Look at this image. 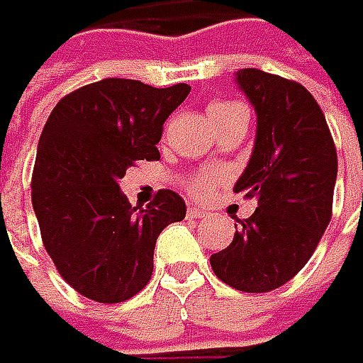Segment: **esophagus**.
Masks as SVG:
<instances>
[{"label":"esophagus","mask_w":363,"mask_h":363,"mask_svg":"<svg viewBox=\"0 0 363 363\" xmlns=\"http://www.w3.org/2000/svg\"><path fill=\"white\" fill-rule=\"evenodd\" d=\"M186 218H191V220H201V218H207V211H205V209H199V207H195V205H189V209H186Z\"/></svg>","instance_id":"esophagus-1"}]
</instances>
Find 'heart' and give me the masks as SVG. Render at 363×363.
I'll use <instances>...</instances> for the list:
<instances>
[{
  "label": "heart",
  "mask_w": 363,
  "mask_h": 363,
  "mask_svg": "<svg viewBox=\"0 0 363 363\" xmlns=\"http://www.w3.org/2000/svg\"><path fill=\"white\" fill-rule=\"evenodd\" d=\"M238 104H211L209 106V117H216L220 113H225L230 108H234ZM224 181V172L222 170H213V168H203L199 172L191 174L186 181H184V189L189 195H193L195 199L199 201H207L213 197L216 189L220 186V182Z\"/></svg>",
  "instance_id": "obj_1"
}]
</instances>
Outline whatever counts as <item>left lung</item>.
<instances>
[{"mask_svg": "<svg viewBox=\"0 0 363 363\" xmlns=\"http://www.w3.org/2000/svg\"><path fill=\"white\" fill-rule=\"evenodd\" d=\"M236 82L257 111V141L234 193L257 199V209L209 263L230 288L263 294L298 275L320 242L333 216L337 150L302 84L252 67Z\"/></svg>", "mask_w": 363, "mask_h": 363, "instance_id": "8db88e82", "label": "left lung"}]
</instances>
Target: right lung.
Segmentation results:
<instances>
[{"instance_id": "1", "label": "right lung", "mask_w": 363, "mask_h": 363, "mask_svg": "<svg viewBox=\"0 0 363 363\" xmlns=\"http://www.w3.org/2000/svg\"><path fill=\"white\" fill-rule=\"evenodd\" d=\"M191 86L154 88L106 77L63 96L38 139L33 207L59 275L100 304H117L147 286L160 232L184 220L179 193L162 189L131 207L118 179L139 160H158L164 121Z\"/></svg>"}]
</instances>
